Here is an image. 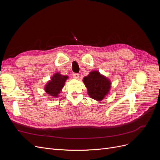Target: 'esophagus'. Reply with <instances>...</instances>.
I'll return each mask as SVG.
<instances>
[{
	"mask_svg": "<svg viewBox=\"0 0 160 160\" xmlns=\"http://www.w3.org/2000/svg\"><path fill=\"white\" fill-rule=\"evenodd\" d=\"M72 77H73L75 79H78V78H79V75L78 73H72Z\"/></svg>",
	"mask_w": 160,
	"mask_h": 160,
	"instance_id": "1",
	"label": "esophagus"
}]
</instances>
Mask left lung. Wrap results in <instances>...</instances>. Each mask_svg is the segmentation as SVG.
<instances>
[{
	"label": "left lung",
	"instance_id": "left-lung-1",
	"mask_svg": "<svg viewBox=\"0 0 160 160\" xmlns=\"http://www.w3.org/2000/svg\"><path fill=\"white\" fill-rule=\"evenodd\" d=\"M91 98L98 101H102L111 89V81L98 71H91L83 79Z\"/></svg>",
	"mask_w": 160,
	"mask_h": 160
}]
</instances>
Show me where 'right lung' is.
Segmentation results:
<instances>
[{
    "mask_svg": "<svg viewBox=\"0 0 160 160\" xmlns=\"http://www.w3.org/2000/svg\"><path fill=\"white\" fill-rule=\"evenodd\" d=\"M68 78V76L62 75L59 72H56L52 75L51 80L47 82L45 87V91L52 98H58Z\"/></svg>",
    "mask_w": 160,
    "mask_h": 160,
    "instance_id": "right-lung-1",
    "label": "right lung"
}]
</instances>
